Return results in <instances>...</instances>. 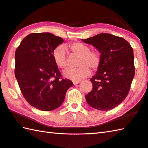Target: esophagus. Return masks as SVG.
<instances>
[{"label":"esophagus","mask_w":148,"mask_h":148,"mask_svg":"<svg viewBox=\"0 0 148 148\" xmlns=\"http://www.w3.org/2000/svg\"><path fill=\"white\" fill-rule=\"evenodd\" d=\"M80 82H81L80 81H73V84L74 85H77V84L79 83Z\"/></svg>","instance_id":"obj_1"}]
</instances>
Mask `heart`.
I'll return each mask as SVG.
<instances>
[{
	"label": "heart",
	"mask_w": 148,
	"mask_h": 148,
	"mask_svg": "<svg viewBox=\"0 0 148 148\" xmlns=\"http://www.w3.org/2000/svg\"><path fill=\"white\" fill-rule=\"evenodd\" d=\"M75 54L80 56L78 62L79 67L69 69L63 72L66 78L73 81H79L88 77L90 74L91 68L95 71L99 67L101 63V54L97 51H90L88 45L82 42H74L66 46ZM53 58L58 66L61 69H66L68 66L67 54L66 49L63 45H60L53 51Z\"/></svg>",
	"instance_id": "heart-1"
}]
</instances>
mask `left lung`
<instances>
[{
    "label": "left lung",
    "mask_w": 148,
    "mask_h": 148,
    "mask_svg": "<svg viewBox=\"0 0 148 148\" xmlns=\"http://www.w3.org/2000/svg\"><path fill=\"white\" fill-rule=\"evenodd\" d=\"M82 40L101 53V63L90 79L92 91L85 95L92 108L101 111L114 108L126 97L135 76L134 50L121 37L101 33Z\"/></svg>",
    "instance_id": "obj_1"
}]
</instances>
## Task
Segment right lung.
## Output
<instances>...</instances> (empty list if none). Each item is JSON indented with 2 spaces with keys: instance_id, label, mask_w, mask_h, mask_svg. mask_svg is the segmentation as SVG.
<instances>
[{
  "instance_id": "obj_1",
  "label": "right lung",
  "mask_w": 148,
  "mask_h": 148,
  "mask_svg": "<svg viewBox=\"0 0 148 148\" xmlns=\"http://www.w3.org/2000/svg\"><path fill=\"white\" fill-rule=\"evenodd\" d=\"M63 42L52 33H31L16 50L14 74L20 90L29 104L40 110L58 108L73 85L62 77L53 58L54 50Z\"/></svg>"
}]
</instances>
